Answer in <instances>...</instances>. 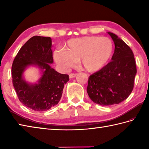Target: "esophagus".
<instances>
[{
    "label": "esophagus",
    "instance_id": "obj_1",
    "mask_svg": "<svg viewBox=\"0 0 149 149\" xmlns=\"http://www.w3.org/2000/svg\"><path fill=\"white\" fill-rule=\"evenodd\" d=\"M77 75V74H70L69 75V77L70 78H74Z\"/></svg>",
    "mask_w": 149,
    "mask_h": 149
}]
</instances>
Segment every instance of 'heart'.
<instances>
[{
	"label": "heart",
	"instance_id": "1",
	"mask_svg": "<svg viewBox=\"0 0 149 149\" xmlns=\"http://www.w3.org/2000/svg\"><path fill=\"white\" fill-rule=\"evenodd\" d=\"M114 44L107 37L84 36L68 41L64 50L54 53L56 63L63 68L74 66L81 59L86 71L95 72L104 68L112 58Z\"/></svg>",
	"mask_w": 149,
	"mask_h": 149
}]
</instances>
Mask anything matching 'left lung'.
Here are the masks:
<instances>
[{"instance_id": "obj_1", "label": "left lung", "mask_w": 149, "mask_h": 149, "mask_svg": "<svg viewBox=\"0 0 149 149\" xmlns=\"http://www.w3.org/2000/svg\"><path fill=\"white\" fill-rule=\"evenodd\" d=\"M115 43L111 61L88 79L87 93L93 102L101 106L118 104L132 92L136 66L133 52L116 34L108 32Z\"/></svg>"}]
</instances>
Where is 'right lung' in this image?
Instances as JSON below:
<instances>
[{
  "label": "right lung",
  "instance_id": "obj_1",
  "mask_svg": "<svg viewBox=\"0 0 149 149\" xmlns=\"http://www.w3.org/2000/svg\"><path fill=\"white\" fill-rule=\"evenodd\" d=\"M52 40L50 37L34 36L22 47L13 62V84L19 100L25 106L36 111H43L58 104L63 88L69 81L67 74H62L51 68L53 63ZM35 65L42 70L39 83L29 84L23 78L28 65Z\"/></svg>",
  "mask_w": 149,
  "mask_h": 149
}]
</instances>
